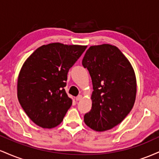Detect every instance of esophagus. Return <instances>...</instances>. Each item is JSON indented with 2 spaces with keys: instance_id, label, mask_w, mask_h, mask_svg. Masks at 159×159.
<instances>
[{
  "instance_id": "obj_1",
  "label": "esophagus",
  "mask_w": 159,
  "mask_h": 159,
  "mask_svg": "<svg viewBox=\"0 0 159 159\" xmlns=\"http://www.w3.org/2000/svg\"><path fill=\"white\" fill-rule=\"evenodd\" d=\"M76 101H80V100L82 99V96L81 95H78V96H77V97L75 98Z\"/></svg>"
}]
</instances>
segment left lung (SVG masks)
<instances>
[{
  "label": "left lung",
  "mask_w": 159,
  "mask_h": 159,
  "mask_svg": "<svg viewBox=\"0 0 159 159\" xmlns=\"http://www.w3.org/2000/svg\"><path fill=\"white\" fill-rule=\"evenodd\" d=\"M93 83L92 108L84 115L86 125L97 132L109 130L130 113L136 97L134 69L117 47L90 46L82 60Z\"/></svg>",
  "instance_id": "8db88e82"
}]
</instances>
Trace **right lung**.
<instances>
[{
    "label": "right lung",
    "instance_id": "add662e5",
    "mask_svg": "<svg viewBox=\"0 0 159 159\" xmlns=\"http://www.w3.org/2000/svg\"><path fill=\"white\" fill-rule=\"evenodd\" d=\"M87 46L56 43L38 48L25 62L18 78V98L39 126L56 127L72 105L64 87L67 74Z\"/></svg>",
    "mask_w": 159,
    "mask_h": 159
}]
</instances>
